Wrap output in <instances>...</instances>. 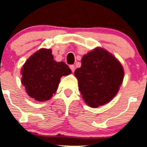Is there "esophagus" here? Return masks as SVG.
<instances>
[{
	"label": "esophagus",
	"instance_id": "1",
	"mask_svg": "<svg viewBox=\"0 0 147 147\" xmlns=\"http://www.w3.org/2000/svg\"><path fill=\"white\" fill-rule=\"evenodd\" d=\"M69 68L71 69V71H72V72H74V71H75V69H76V67H75V65H71L69 66Z\"/></svg>",
	"mask_w": 147,
	"mask_h": 147
}]
</instances>
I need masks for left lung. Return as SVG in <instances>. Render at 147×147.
<instances>
[{
    "label": "left lung",
    "mask_w": 147,
    "mask_h": 147,
    "mask_svg": "<svg viewBox=\"0 0 147 147\" xmlns=\"http://www.w3.org/2000/svg\"><path fill=\"white\" fill-rule=\"evenodd\" d=\"M75 76L82 98L89 107L96 108L116 95L123 82L124 69L113 54L96 47L83 56Z\"/></svg>",
    "instance_id": "8db88e82"
}]
</instances>
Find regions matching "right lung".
Instances as JSON below:
<instances>
[{
	"instance_id": "right-lung-1",
	"label": "right lung",
	"mask_w": 147,
	"mask_h": 147,
	"mask_svg": "<svg viewBox=\"0 0 147 147\" xmlns=\"http://www.w3.org/2000/svg\"><path fill=\"white\" fill-rule=\"evenodd\" d=\"M71 72L64 62H56L51 49H40L32 55L21 69L22 84L35 100H48L56 93L62 76Z\"/></svg>"
}]
</instances>
